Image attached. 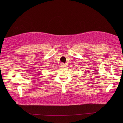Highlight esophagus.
<instances>
[{"mask_svg": "<svg viewBox=\"0 0 123 123\" xmlns=\"http://www.w3.org/2000/svg\"><path fill=\"white\" fill-rule=\"evenodd\" d=\"M61 67H65V64H64V63H62V64H61Z\"/></svg>", "mask_w": 123, "mask_h": 123, "instance_id": "esophagus-1", "label": "esophagus"}]
</instances>
